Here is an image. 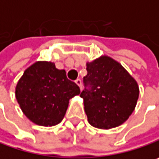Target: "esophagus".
Segmentation results:
<instances>
[{
	"instance_id": "34e87169",
	"label": "esophagus",
	"mask_w": 159,
	"mask_h": 159,
	"mask_svg": "<svg viewBox=\"0 0 159 159\" xmlns=\"http://www.w3.org/2000/svg\"><path fill=\"white\" fill-rule=\"evenodd\" d=\"M75 84L79 86V88L80 89H82V82H81V80L80 79H77V80H75Z\"/></svg>"
}]
</instances>
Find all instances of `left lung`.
<instances>
[{
    "label": "left lung",
    "instance_id": "1",
    "mask_svg": "<svg viewBox=\"0 0 159 159\" xmlns=\"http://www.w3.org/2000/svg\"><path fill=\"white\" fill-rule=\"evenodd\" d=\"M84 77V99L88 122L96 128L109 130L125 122L134 112L139 98V86L117 61L103 55L86 62Z\"/></svg>",
    "mask_w": 159,
    "mask_h": 159
}]
</instances>
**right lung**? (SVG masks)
Returning a JSON list of instances; mask_svg holds the SVG:
<instances>
[{
    "label": "right lung",
    "mask_w": 159,
    "mask_h": 159,
    "mask_svg": "<svg viewBox=\"0 0 159 159\" xmlns=\"http://www.w3.org/2000/svg\"><path fill=\"white\" fill-rule=\"evenodd\" d=\"M80 94L78 85L67 79L65 70L54 62L39 61L29 66L16 86V98L23 113L40 126L59 124L69 100Z\"/></svg>",
    "instance_id": "obj_1"
}]
</instances>
